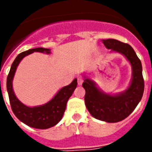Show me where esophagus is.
<instances>
[{
	"mask_svg": "<svg viewBox=\"0 0 152 152\" xmlns=\"http://www.w3.org/2000/svg\"><path fill=\"white\" fill-rule=\"evenodd\" d=\"M83 82H84V78L82 77H80V76L77 77V84H78V85H81Z\"/></svg>",
	"mask_w": 152,
	"mask_h": 152,
	"instance_id": "34e87169",
	"label": "esophagus"
}]
</instances>
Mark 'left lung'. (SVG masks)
Masks as SVG:
<instances>
[{
    "mask_svg": "<svg viewBox=\"0 0 152 152\" xmlns=\"http://www.w3.org/2000/svg\"><path fill=\"white\" fill-rule=\"evenodd\" d=\"M108 49L124 55L132 67V78L126 91L116 95L107 94L96 88L93 80L87 78L82 86L85 89L84 101L90 113L95 119L107 123H117L128 117L142 100L144 93L142 66L131 45L113 39H103Z\"/></svg>",
    "mask_w": 152,
    "mask_h": 152,
    "instance_id": "obj_1",
    "label": "left lung"
}]
</instances>
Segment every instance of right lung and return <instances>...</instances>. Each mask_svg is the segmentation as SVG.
<instances>
[{
	"label": "right lung",
	"instance_id": "obj_1",
	"mask_svg": "<svg viewBox=\"0 0 152 152\" xmlns=\"http://www.w3.org/2000/svg\"><path fill=\"white\" fill-rule=\"evenodd\" d=\"M34 52L50 53V49L36 48L21 52L13 61L7 79V89L13 113L21 122L33 128L45 129L56 126L62 118L66 109V104L70 96L77 88V79L75 78L69 85L61 88L56 96L47 103L39 107H29L21 103L14 94L12 86L13 76L19 63L25 56Z\"/></svg>",
	"mask_w": 152,
	"mask_h": 152
}]
</instances>
